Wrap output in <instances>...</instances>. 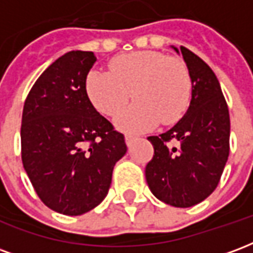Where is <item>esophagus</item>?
Returning a JSON list of instances; mask_svg holds the SVG:
<instances>
[{
    "instance_id": "obj_1",
    "label": "esophagus",
    "mask_w": 253,
    "mask_h": 253,
    "mask_svg": "<svg viewBox=\"0 0 253 253\" xmlns=\"http://www.w3.org/2000/svg\"><path fill=\"white\" fill-rule=\"evenodd\" d=\"M125 139H126V145H127V146H131V143L134 142V139H135V137H134V135H130V134H127L126 137H125Z\"/></svg>"
}]
</instances>
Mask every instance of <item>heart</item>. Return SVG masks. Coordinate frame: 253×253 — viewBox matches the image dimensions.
I'll return each mask as SVG.
<instances>
[{
  "label": "heart",
  "mask_w": 253,
  "mask_h": 253,
  "mask_svg": "<svg viewBox=\"0 0 253 253\" xmlns=\"http://www.w3.org/2000/svg\"><path fill=\"white\" fill-rule=\"evenodd\" d=\"M108 72L90 70L85 90L96 110L107 116L121 112L131 97L135 103L116 118L125 131H148L160 123L172 125L186 114L192 83L180 58L160 51H132L115 57Z\"/></svg>",
  "instance_id": "1"
}]
</instances>
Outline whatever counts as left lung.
<instances>
[{
    "label": "left lung",
    "mask_w": 253,
    "mask_h": 253,
    "mask_svg": "<svg viewBox=\"0 0 253 253\" xmlns=\"http://www.w3.org/2000/svg\"><path fill=\"white\" fill-rule=\"evenodd\" d=\"M192 83L188 110L170 130L149 137L154 156L145 169L157 199L175 207L195 206L218 186L229 156V110L215 74L186 47L177 48ZM173 139L178 146L166 145Z\"/></svg>",
    "instance_id": "1"
}]
</instances>
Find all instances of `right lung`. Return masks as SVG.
<instances>
[{
    "mask_svg": "<svg viewBox=\"0 0 253 253\" xmlns=\"http://www.w3.org/2000/svg\"><path fill=\"white\" fill-rule=\"evenodd\" d=\"M96 61L80 50L58 58L36 80L23 110L24 169L42 202L65 215L99 206L127 152L123 134L86 96L85 80Z\"/></svg>",
    "mask_w": 253,
    "mask_h": 253,
    "instance_id": "add662e5",
    "label": "right lung"
}]
</instances>
